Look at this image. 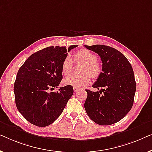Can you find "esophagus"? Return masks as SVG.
<instances>
[{
    "mask_svg": "<svg viewBox=\"0 0 152 152\" xmlns=\"http://www.w3.org/2000/svg\"><path fill=\"white\" fill-rule=\"evenodd\" d=\"M79 91V89L77 88V87H74V92H78Z\"/></svg>",
    "mask_w": 152,
    "mask_h": 152,
    "instance_id": "esophagus-1",
    "label": "esophagus"
}]
</instances>
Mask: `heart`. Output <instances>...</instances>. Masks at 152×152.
Wrapping results in <instances>:
<instances>
[{
  "label": "heart",
  "mask_w": 152,
  "mask_h": 152,
  "mask_svg": "<svg viewBox=\"0 0 152 152\" xmlns=\"http://www.w3.org/2000/svg\"><path fill=\"white\" fill-rule=\"evenodd\" d=\"M74 62L76 63H83L82 75H71L64 80L66 85L77 88L86 86L91 82V78H97L100 75L102 68L97 61V56L87 49H82L74 53ZM73 68V60L69 56L64 58L61 65V72L63 75L67 76L71 74Z\"/></svg>",
  "instance_id": "heart-1"
}]
</instances>
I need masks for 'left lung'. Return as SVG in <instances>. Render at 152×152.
Instances as JSON below:
<instances>
[{
    "mask_svg": "<svg viewBox=\"0 0 152 152\" xmlns=\"http://www.w3.org/2000/svg\"><path fill=\"white\" fill-rule=\"evenodd\" d=\"M99 55L102 67L92 87L86 89L85 109L87 115L100 125H110L123 119L134 104L136 83L131 64L116 49L102 45H85Z\"/></svg>",
    "mask_w": 152,
    "mask_h": 152,
    "instance_id": "8db88e82",
    "label": "left lung"
}]
</instances>
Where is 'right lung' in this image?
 <instances>
[{"instance_id":"right-lung-1","label":"right lung","mask_w":152,"mask_h":152,"mask_svg":"<svg viewBox=\"0 0 152 152\" xmlns=\"http://www.w3.org/2000/svg\"><path fill=\"white\" fill-rule=\"evenodd\" d=\"M78 45L48 47L31 54L19 69L14 85L16 107L23 117L38 127L54 123L73 95V87H58L63 78L61 65L72 49Z\"/></svg>"}]
</instances>
